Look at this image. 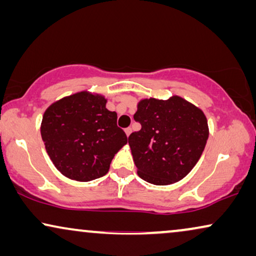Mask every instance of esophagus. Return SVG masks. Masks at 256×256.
<instances>
[{"instance_id": "34e87169", "label": "esophagus", "mask_w": 256, "mask_h": 256, "mask_svg": "<svg viewBox=\"0 0 256 256\" xmlns=\"http://www.w3.org/2000/svg\"><path fill=\"white\" fill-rule=\"evenodd\" d=\"M124 132H126V135L129 136V135H130V132H132V128H130V127L126 128V129H124Z\"/></svg>"}]
</instances>
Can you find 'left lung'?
I'll list each match as a JSON object with an SVG mask.
<instances>
[{"label": "left lung", "instance_id": "1", "mask_svg": "<svg viewBox=\"0 0 256 256\" xmlns=\"http://www.w3.org/2000/svg\"><path fill=\"white\" fill-rule=\"evenodd\" d=\"M134 120L141 130L128 138L138 176L169 185L183 180L200 158L208 138L205 114L183 98L141 100Z\"/></svg>", "mask_w": 256, "mask_h": 256}]
</instances>
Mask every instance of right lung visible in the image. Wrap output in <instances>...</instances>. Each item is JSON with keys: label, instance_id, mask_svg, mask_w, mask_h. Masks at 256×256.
<instances>
[{"label": "right lung", "instance_id": "obj_1", "mask_svg": "<svg viewBox=\"0 0 256 256\" xmlns=\"http://www.w3.org/2000/svg\"><path fill=\"white\" fill-rule=\"evenodd\" d=\"M102 96L80 92L62 98L45 110L40 134L54 166L71 180L104 176L115 154L128 142L118 127V114Z\"/></svg>", "mask_w": 256, "mask_h": 256}]
</instances>
